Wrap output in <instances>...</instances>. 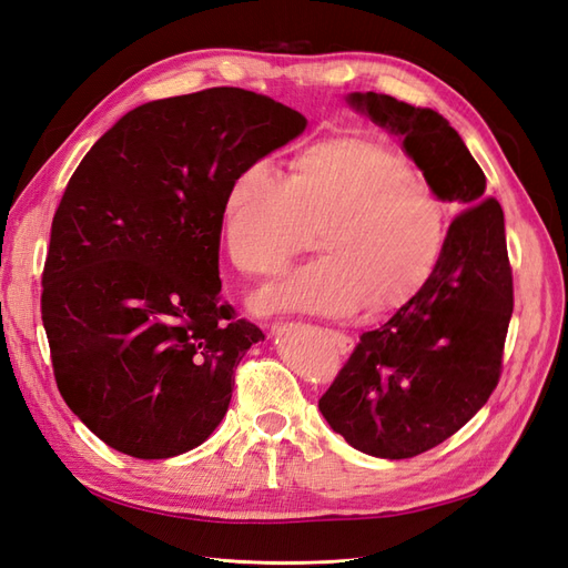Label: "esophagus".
Returning a JSON list of instances; mask_svg holds the SVG:
<instances>
[{
  "mask_svg": "<svg viewBox=\"0 0 568 568\" xmlns=\"http://www.w3.org/2000/svg\"><path fill=\"white\" fill-rule=\"evenodd\" d=\"M326 334H329V338H332V343H334V346L341 351V353H351L353 351V346H355V343H353V338L348 336V334H341V332H326Z\"/></svg>",
  "mask_w": 568,
  "mask_h": 568,
  "instance_id": "esophagus-1",
  "label": "esophagus"
}]
</instances>
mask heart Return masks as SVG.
<instances>
[{
	"label": "heart",
	"mask_w": 568,
	"mask_h": 568,
	"mask_svg": "<svg viewBox=\"0 0 568 568\" xmlns=\"http://www.w3.org/2000/svg\"><path fill=\"white\" fill-rule=\"evenodd\" d=\"M315 230L322 257L263 288L257 311H395L432 280L448 234L440 196L400 149L367 134L305 146L288 180L265 161L236 170L222 199V239L244 274H277Z\"/></svg>",
	"instance_id": "heart-1"
}]
</instances>
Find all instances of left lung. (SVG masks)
Instances as JSON below:
<instances>
[{
    "label": "left lung",
    "mask_w": 568,
    "mask_h": 568,
    "mask_svg": "<svg viewBox=\"0 0 568 568\" xmlns=\"http://www.w3.org/2000/svg\"><path fill=\"white\" fill-rule=\"evenodd\" d=\"M348 101L400 134L428 186L462 209L432 280L379 329L359 336L320 398L324 419L355 450L407 459L457 434L500 382L514 311L505 213L440 113L376 92Z\"/></svg>",
    "instance_id": "1"
}]
</instances>
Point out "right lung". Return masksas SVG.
I'll return each mask as SVG.
<instances>
[{
  "label": "right lung",
  "instance_id": "obj_1",
  "mask_svg": "<svg viewBox=\"0 0 568 568\" xmlns=\"http://www.w3.org/2000/svg\"><path fill=\"white\" fill-rule=\"evenodd\" d=\"M305 130L239 88L149 101L82 159L51 222L42 322L54 379L113 450L168 459L225 417L234 367L265 334L222 301L225 189Z\"/></svg>",
  "mask_w": 568,
  "mask_h": 568
}]
</instances>
